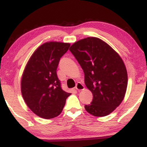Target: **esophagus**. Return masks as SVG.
I'll list each match as a JSON object with an SVG mask.
<instances>
[{"instance_id":"34e87169","label":"esophagus","mask_w":147,"mask_h":147,"mask_svg":"<svg viewBox=\"0 0 147 147\" xmlns=\"http://www.w3.org/2000/svg\"><path fill=\"white\" fill-rule=\"evenodd\" d=\"M75 88L77 90H82L84 89V86L82 83H80V82H78V83L76 84Z\"/></svg>"}]
</instances>
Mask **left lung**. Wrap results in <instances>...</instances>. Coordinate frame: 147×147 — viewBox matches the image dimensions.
<instances>
[{
	"label": "left lung",
	"mask_w": 147,
	"mask_h": 147,
	"mask_svg": "<svg viewBox=\"0 0 147 147\" xmlns=\"http://www.w3.org/2000/svg\"><path fill=\"white\" fill-rule=\"evenodd\" d=\"M70 51L83 69L85 84L93 95L85 105L88 113L103 117L122 102L128 84L127 71L119 55L96 37H88L71 45Z\"/></svg>",
	"instance_id": "left-lung-1"
}]
</instances>
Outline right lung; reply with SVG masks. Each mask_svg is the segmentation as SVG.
Wrapping results in <instances>:
<instances>
[{
	"label": "right lung",
	"mask_w": 147,
	"mask_h": 147,
	"mask_svg": "<svg viewBox=\"0 0 147 147\" xmlns=\"http://www.w3.org/2000/svg\"><path fill=\"white\" fill-rule=\"evenodd\" d=\"M70 43L47 42L36 49L28 61L21 79V93L34 113L52 119L63 111L67 97L57 75L60 59Z\"/></svg>",
	"instance_id": "obj_1"
}]
</instances>
